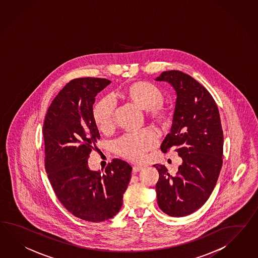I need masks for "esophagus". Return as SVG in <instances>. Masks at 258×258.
<instances>
[{
  "label": "esophagus",
  "instance_id": "34e87169",
  "mask_svg": "<svg viewBox=\"0 0 258 258\" xmlns=\"http://www.w3.org/2000/svg\"><path fill=\"white\" fill-rule=\"evenodd\" d=\"M143 169H144V167H142V166H134L133 169H132V171L134 173H136V172H138V171L143 170Z\"/></svg>",
  "mask_w": 258,
  "mask_h": 258
}]
</instances>
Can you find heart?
I'll return each instance as SVG.
<instances>
[{
	"instance_id": "heart-1",
	"label": "heart",
	"mask_w": 258,
	"mask_h": 258,
	"mask_svg": "<svg viewBox=\"0 0 258 258\" xmlns=\"http://www.w3.org/2000/svg\"><path fill=\"white\" fill-rule=\"evenodd\" d=\"M121 95L134 105L147 111L148 117L160 126H169L170 114L164 108L163 92L151 83L139 81L128 85ZM115 103L109 96L101 98L93 107V119L96 126L102 132L110 131L113 125ZM157 139L151 130H144L137 133H127L113 142V149L117 155L126 159L139 162L145 154L157 145Z\"/></svg>"
}]
</instances>
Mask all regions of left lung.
<instances>
[{
  "label": "left lung",
  "mask_w": 258,
  "mask_h": 258,
  "mask_svg": "<svg viewBox=\"0 0 258 258\" xmlns=\"http://www.w3.org/2000/svg\"><path fill=\"white\" fill-rule=\"evenodd\" d=\"M156 80L170 83L177 95L172 126L160 149L175 148L182 159L174 176L164 165H154L159 173L157 204L165 214L181 217L200 209L217 182L224 145L220 114L213 96L188 75L172 70Z\"/></svg>",
  "instance_id": "left-lung-1"
}]
</instances>
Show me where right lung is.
<instances>
[{
    "label": "right lung",
    "instance_id": "1",
    "mask_svg": "<svg viewBox=\"0 0 258 258\" xmlns=\"http://www.w3.org/2000/svg\"><path fill=\"white\" fill-rule=\"evenodd\" d=\"M111 83L105 78L71 80L44 117V167L58 201L82 220L102 222L119 212L132 168L113 159L105 171L89 170L88 159L101 138L93 119L95 97Z\"/></svg>",
    "mask_w": 258,
    "mask_h": 258
}]
</instances>
